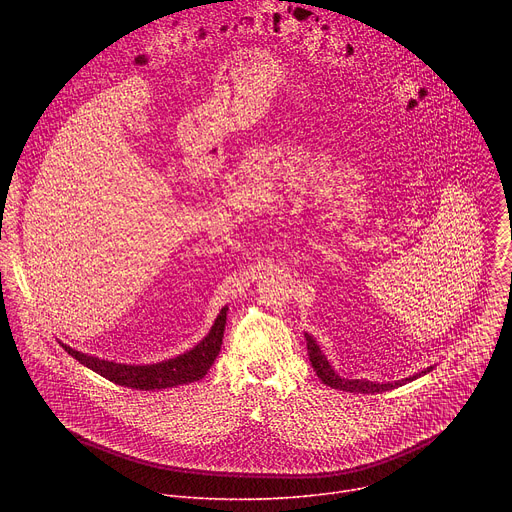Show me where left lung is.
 <instances>
[{"label":"left lung","mask_w":512,"mask_h":512,"mask_svg":"<svg viewBox=\"0 0 512 512\" xmlns=\"http://www.w3.org/2000/svg\"><path fill=\"white\" fill-rule=\"evenodd\" d=\"M306 342H308V356H310V362H312V367H314L318 379H320L326 387H332V389H340V391H348V393H373V395H375V393H383V391L395 389V387L403 385L405 381H413V379L419 377V375H413V377H409V379H405V381L385 383V385H381V383H371V381H367V379H342V377H338V375L332 371L330 362H328L326 356L322 354V350H320L318 342L314 340V336L306 334ZM429 371H431V367H429L427 371H423V373H429Z\"/></svg>","instance_id":"obj_1"}]
</instances>
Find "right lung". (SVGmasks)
I'll return each mask as SVG.
<instances>
[{"label": "right lung", "mask_w": 512, "mask_h": 512, "mask_svg": "<svg viewBox=\"0 0 512 512\" xmlns=\"http://www.w3.org/2000/svg\"><path fill=\"white\" fill-rule=\"evenodd\" d=\"M225 324H227V308L221 310V314H218L206 338L198 342L192 350L158 364H145V367H131V364L101 360V358L83 354L79 350H72L62 342L60 344L72 358H77L81 364H85V367H89L97 375L123 387L152 391V389H168V387L200 381L212 367L218 352H221Z\"/></svg>", "instance_id": "obj_1"}]
</instances>
